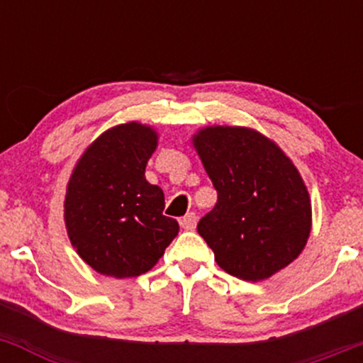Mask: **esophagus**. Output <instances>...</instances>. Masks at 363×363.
<instances>
[{"instance_id": "34e87169", "label": "esophagus", "mask_w": 363, "mask_h": 363, "mask_svg": "<svg viewBox=\"0 0 363 363\" xmlns=\"http://www.w3.org/2000/svg\"><path fill=\"white\" fill-rule=\"evenodd\" d=\"M196 222H198V216H196V213H187L179 220V223H181V227L184 228V230H194Z\"/></svg>"}]
</instances>
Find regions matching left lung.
<instances>
[{
  "label": "left lung",
  "mask_w": 363,
  "mask_h": 363,
  "mask_svg": "<svg viewBox=\"0 0 363 363\" xmlns=\"http://www.w3.org/2000/svg\"><path fill=\"white\" fill-rule=\"evenodd\" d=\"M193 145L218 193L198 234L220 268L259 281L297 259L311 234V199L281 148L240 126L205 128Z\"/></svg>",
  "instance_id": "obj_1"
}]
</instances>
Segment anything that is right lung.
<instances>
[{
	"instance_id": "1",
	"label": "right lung",
	"mask_w": 363,
	"mask_h": 363,
	"mask_svg": "<svg viewBox=\"0 0 363 363\" xmlns=\"http://www.w3.org/2000/svg\"><path fill=\"white\" fill-rule=\"evenodd\" d=\"M157 140L155 129L140 123L107 129L69 177L68 237L82 259L106 277L147 273L179 232L176 220L164 215V191L145 179Z\"/></svg>"
}]
</instances>
